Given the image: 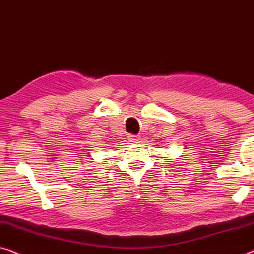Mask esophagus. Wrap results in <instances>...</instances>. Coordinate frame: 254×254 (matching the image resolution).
<instances>
[{
	"label": "esophagus",
	"instance_id": "obj_1",
	"mask_svg": "<svg viewBox=\"0 0 254 254\" xmlns=\"http://www.w3.org/2000/svg\"><path fill=\"white\" fill-rule=\"evenodd\" d=\"M127 139H128V141L132 142V144H134V142H138L139 140H140V135L128 134V135H127Z\"/></svg>",
	"mask_w": 254,
	"mask_h": 254
}]
</instances>
